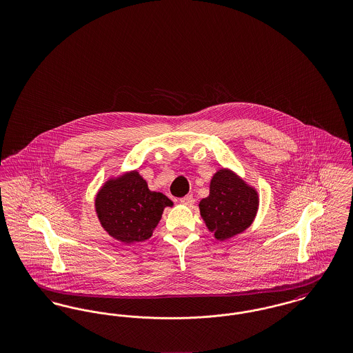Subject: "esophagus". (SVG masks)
Returning a JSON list of instances; mask_svg holds the SVG:
<instances>
[{
    "label": "esophagus",
    "mask_w": 353,
    "mask_h": 353,
    "mask_svg": "<svg viewBox=\"0 0 353 353\" xmlns=\"http://www.w3.org/2000/svg\"><path fill=\"white\" fill-rule=\"evenodd\" d=\"M180 202H181L183 205H188V206H190V205H193V203H194V197H193L192 194H188V196H185L183 199H180Z\"/></svg>",
    "instance_id": "esophagus-1"
}]
</instances>
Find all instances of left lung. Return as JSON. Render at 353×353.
<instances>
[{"instance_id": "left-lung-1", "label": "left lung", "mask_w": 353, "mask_h": 353, "mask_svg": "<svg viewBox=\"0 0 353 353\" xmlns=\"http://www.w3.org/2000/svg\"><path fill=\"white\" fill-rule=\"evenodd\" d=\"M256 192L228 169L219 170L210 181V194L200 202L208 229L223 241L252 225L258 210Z\"/></svg>"}]
</instances>
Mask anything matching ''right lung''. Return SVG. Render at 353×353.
I'll return each mask as SVG.
<instances>
[{"mask_svg": "<svg viewBox=\"0 0 353 353\" xmlns=\"http://www.w3.org/2000/svg\"><path fill=\"white\" fill-rule=\"evenodd\" d=\"M172 205L165 194L151 192L137 172L107 181L95 200L104 230L127 243L148 239L161 219L164 208Z\"/></svg>", "mask_w": 353, "mask_h": 353, "instance_id": "right-lung-1", "label": "right lung"}]
</instances>
